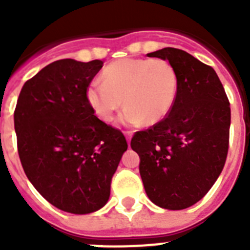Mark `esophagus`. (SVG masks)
I'll return each mask as SVG.
<instances>
[{
	"mask_svg": "<svg viewBox=\"0 0 250 250\" xmlns=\"http://www.w3.org/2000/svg\"><path fill=\"white\" fill-rule=\"evenodd\" d=\"M132 134H134V132H132V131H130V130H126V131H125V136H126V140H127V143H130V140H131V138H132Z\"/></svg>",
	"mask_w": 250,
	"mask_h": 250,
	"instance_id": "obj_1",
	"label": "esophagus"
}]
</instances>
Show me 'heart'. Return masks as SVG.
<instances>
[{
	"label": "heart",
	"instance_id": "heart-1",
	"mask_svg": "<svg viewBox=\"0 0 250 250\" xmlns=\"http://www.w3.org/2000/svg\"><path fill=\"white\" fill-rule=\"evenodd\" d=\"M103 81L94 80L86 98L96 116L105 123L125 104L121 121L127 125H155L167 118L175 104L179 76L165 59H123L103 71Z\"/></svg>",
	"mask_w": 250,
	"mask_h": 250
}]
</instances>
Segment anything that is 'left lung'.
Segmentation results:
<instances>
[{
	"mask_svg": "<svg viewBox=\"0 0 250 250\" xmlns=\"http://www.w3.org/2000/svg\"><path fill=\"white\" fill-rule=\"evenodd\" d=\"M175 66L179 90L167 118L131 139L140 156L141 180L149 199L182 210L210 190L229 149L230 104L214 68L185 51L165 47L147 54Z\"/></svg>",
	"mask_w": 250,
	"mask_h": 250,
	"instance_id": "8db88e82",
	"label": "left lung"
}]
</instances>
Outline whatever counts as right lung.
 <instances>
[{"mask_svg": "<svg viewBox=\"0 0 250 250\" xmlns=\"http://www.w3.org/2000/svg\"><path fill=\"white\" fill-rule=\"evenodd\" d=\"M104 62L63 59L27 80L15 109L17 150L26 176L48 203L72 214L106 204L127 143L95 116L86 91Z\"/></svg>", "mask_w": 250, "mask_h": 250, "instance_id": "1", "label": "right lung"}]
</instances>
